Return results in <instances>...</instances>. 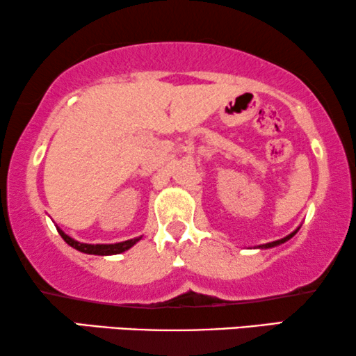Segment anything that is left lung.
<instances>
[{"label": "left lung", "mask_w": 356, "mask_h": 356, "mask_svg": "<svg viewBox=\"0 0 356 356\" xmlns=\"http://www.w3.org/2000/svg\"><path fill=\"white\" fill-rule=\"evenodd\" d=\"M299 230V227L294 230V232H291L289 235H286L284 238H280V240H275V242H270V243H265V245H260L258 248H271V247H276V245H281V243H284L286 240H289L291 237H293V235H296V232Z\"/></svg>", "instance_id": "1"}]
</instances>
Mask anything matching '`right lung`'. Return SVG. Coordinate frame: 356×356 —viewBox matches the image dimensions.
<instances>
[{
	"label": "right lung",
	"instance_id": "obj_1",
	"mask_svg": "<svg viewBox=\"0 0 356 356\" xmlns=\"http://www.w3.org/2000/svg\"><path fill=\"white\" fill-rule=\"evenodd\" d=\"M58 230V234L62 235V238L65 240L68 245L76 248L78 252H83V253H90V255H118V253H122L131 248L132 245H136V243L140 240L142 237H137V238H131V240H126V242H119V243H96V245H91V243H81V242H76L75 238H72L70 235H67L63 230Z\"/></svg>",
	"mask_w": 356,
	"mask_h": 356
}]
</instances>
